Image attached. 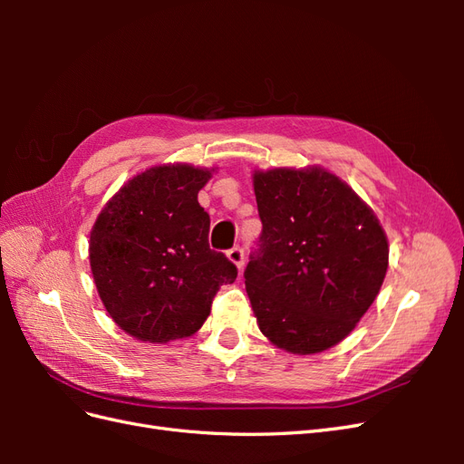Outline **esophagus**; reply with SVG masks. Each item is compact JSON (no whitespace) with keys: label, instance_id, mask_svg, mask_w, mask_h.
Returning <instances> with one entry per match:
<instances>
[{"label":"esophagus","instance_id":"obj_1","mask_svg":"<svg viewBox=\"0 0 464 464\" xmlns=\"http://www.w3.org/2000/svg\"><path fill=\"white\" fill-rule=\"evenodd\" d=\"M227 257L237 266V269H242L244 266V249L242 247H232V249H228L227 251Z\"/></svg>","mask_w":464,"mask_h":464}]
</instances>
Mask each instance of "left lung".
Listing matches in <instances>:
<instances>
[{
    "instance_id": "obj_1",
    "label": "left lung",
    "mask_w": 464,
    "mask_h": 464,
    "mask_svg": "<svg viewBox=\"0 0 464 464\" xmlns=\"http://www.w3.org/2000/svg\"><path fill=\"white\" fill-rule=\"evenodd\" d=\"M254 189L263 232L244 276L257 325L286 353H323L353 333L379 294L385 230L321 166L256 170Z\"/></svg>"
}]
</instances>
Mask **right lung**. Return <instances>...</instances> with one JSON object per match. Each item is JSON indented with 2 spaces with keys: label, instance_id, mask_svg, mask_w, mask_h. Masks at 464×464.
I'll use <instances>...</instances> for the list:
<instances>
[{
  "label": "right lung",
  "instance_id": "right-lung-1",
  "mask_svg": "<svg viewBox=\"0 0 464 464\" xmlns=\"http://www.w3.org/2000/svg\"><path fill=\"white\" fill-rule=\"evenodd\" d=\"M215 168L160 164L133 176L96 217L89 240L106 312L133 339L166 344L201 329L237 269L208 247L210 218L198 193Z\"/></svg>",
  "mask_w": 464,
  "mask_h": 464
}]
</instances>
